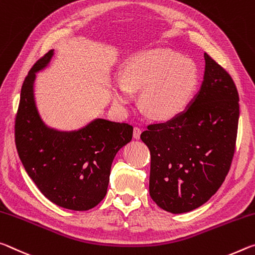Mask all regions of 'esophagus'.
Masks as SVG:
<instances>
[{
	"label": "esophagus",
	"mask_w": 255,
	"mask_h": 255,
	"mask_svg": "<svg viewBox=\"0 0 255 255\" xmlns=\"http://www.w3.org/2000/svg\"><path fill=\"white\" fill-rule=\"evenodd\" d=\"M140 134H141V128L134 127V128H133V137H134V139H139Z\"/></svg>",
	"instance_id": "34e87169"
}]
</instances>
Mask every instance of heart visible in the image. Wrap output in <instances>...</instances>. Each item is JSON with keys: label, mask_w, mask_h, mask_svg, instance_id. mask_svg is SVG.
<instances>
[{"label": "heart", "mask_w": 255, "mask_h": 255, "mask_svg": "<svg viewBox=\"0 0 255 255\" xmlns=\"http://www.w3.org/2000/svg\"><path fill=\"white\" fill-rule=\"evenodd\" d=\"M198 73L193 62L167 48L143 52L132 58L123 77L116 79L114 100L127 106L140 90L139 105L150 118L166 121L175 118L193 95Z\"/></svg>", "instance_id": "1"}]
</instances>
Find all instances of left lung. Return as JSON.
Returning a JSON list of instances; mask_svg holds the SVG:
<instances>
[{
    "instance_id": "1",
    "label": "left lung",
    "mask_w": 255,
    "mask_h": 255,
    "mask_svg": "<svg viewBox=\"0 0 255 255\" xmlns=\"http://www.w3.org/2000/svg\"><path fill=\"white\" fill-rule=\"evenodd\" d=\"M206 71L199 94L185 112L141 133L148 145L149 193L172 214L197 209L225 181L235 153L240 97L222 65L204 54Z\"/></svg>"
}]
</instances>
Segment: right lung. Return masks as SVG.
<instances>
[{
  "instance_id": "obj_1",
  "label": "right lung",
  "mask_w": 255,
  "mask_h": 255,
  "mask_svg": "<svg viewBox=\"0 0 255 255\" xmlns=\"http://www.w3.org/2000/svg\"><path fill=\"white\" fill-rule=\"evenodd\" d=\"M52 56L53 49L33 64L22 83L14 123L15 147L29 177L49 201L86 211L105 198L113 159L131 141L133 128L103 119L72 132L46 127L35 105L33 81Z\"/></svg>"
}]
</instances>
